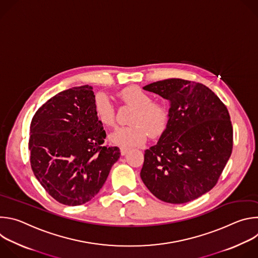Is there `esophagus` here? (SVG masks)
I'll return each instance as SVG.
<instances>
[{
    "mask_svg": "<svg viewBox=\"0 0 258 258\" xmlns=\"http://www.w3.org/2000/svg\"><path fill=\"white\" fill-rule=\"evenodd\" d=\"M128 151H130V149H127V148H120V153H121L122 156L125 155Z\"/></svg>",
    "mask_w": 258,
    "mask_h": 258,
    "instance_id": "1",
    "label": "esophagus"
}]
</instances>
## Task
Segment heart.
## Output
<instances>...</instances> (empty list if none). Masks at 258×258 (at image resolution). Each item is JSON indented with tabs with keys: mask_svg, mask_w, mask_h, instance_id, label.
Here are the masks:
<instances>
[{
	"mask_svg": "<svg viewBox=\"0 0 258 258\" xmlns=\"http://www.w3.org/2000/svg\"><path fill=\"white\" fill-rule=\"evenodd\" d=\"M119 99L126 105L135 108L130 122L132 125L117 127L109 135V141L122 148L142 145L147 136L160 137L168 122L167 109L158 103L139 87H128L118 94ZM94 111L98 120L107 126L115 121V110L108 97L99 93L94 99Z\"/></svg>",
	"mask_w": 258,
	"mask_h": 258,
	"instance_id": "1",
	"label": "heart"
}]
</instances>
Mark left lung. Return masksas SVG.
Instances as JSON below:
<instances>
[{"label": "left lung", "mask_w": 258, "mask_h": 258, "mask_svg": "<svg viewBox=\"0 0 258 258\" xmlns=\"http://www.w3.org/2000/svg\"><path fill=\"white\" fill-rule=\"evenodd\" d=\"M144 90L169 101L168 122L156 145L145 151L141 178L161 201L187 203L210 191L233 149L226 105L206 86L180 79Z\"/></svg>", "instance_id": "left-lung-1"}]
</instances>
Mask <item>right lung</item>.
I'll return each instance as SVG.
<instances>
[{
    "mask_svg": "<svg viewBox=\"0 0 258 258\" xmlns=\"http://www.w3.org/2000/svg\"><path fill=\"white\" fill-rule=\"evenodd\" d=\"M91 86L58 93L32 117L28 149L32 171L56 201L68 206L92 200L118 160V147L103 146L106 133L94 111Z\"/></svg>",
    "mask_w": 258,
    "mask_h": 258,
    "instance_id": "add662e5",
    "label": "right lung"
}]
</instances>
